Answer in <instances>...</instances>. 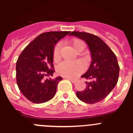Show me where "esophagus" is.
<instances>
[{
    "instance_id": "1",
    "label": "esophagus",
    "mask_w": 133,
    "mask_h": 133,
    "mask_svg": "<svg viewBox=\"0 0 133 133\" xmlns=\"http://www.w3.org/2000/svg\"><path fill=\"white\" fill-rule=\"evenodd\" d=\"M67 78V79H69V81H71L72 83H75L76 82H77V80L76 79H73V78Z\"/></svg>"
}]
</instances>
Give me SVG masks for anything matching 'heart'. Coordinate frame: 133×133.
<instances>
[{
	"instance_id": "obj_1",
	"label": "heart",
	"mask_w": 133,
	"mask_h": 133,
	"mask_svg": "<svg viewBox=\"0 0 133 133\" xmlns=\"http://www.w3.org/2000/svg\"><path fill=\"white\" fill-rule=\"evenodd\" d=\"M82 41L80 40H75L72 42V46L75 50H77L78 46ZM61 44H57L54 49V58H56L59 55V50ZM57 72L63 77L75 78L82 73L84 70V64L81 61H64L60 63L57 66Z\"/></svg>"
}]
</instances>
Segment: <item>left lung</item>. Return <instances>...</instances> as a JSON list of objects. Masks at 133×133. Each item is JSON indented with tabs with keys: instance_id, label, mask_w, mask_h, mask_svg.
Returning <instances> with one entry per match:
<instances>
[{
	"instance_id": "obj_1",
	"label": "left lung",
	"mask_w": 133,
	"mask_h": 133,
	"mask_svg": "<svg viewBox=\"0 0 133 133\" xmlns=\"http://www.w3.org/2000/svg\"><path fill=\"white\" fill-rule=\"evenodd\" d=\"M69 35L78 37L87 44L92 58L88 70L81 76L90 82H86L87 84L84 90L77 91V97L88 104L101 101L118 82L120 68L116 55L98 36L78 31L72 32Z\"/></svg>"
}]
</instances>
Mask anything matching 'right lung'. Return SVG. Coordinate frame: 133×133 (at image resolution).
<instances>
[{
	"label": "right lung",
	"mask_w": 133,
	"mask_h": 133,
	"mask_svg": "<svg viewBox=\"0 0 133 133\" xmlns=\"http://www.w3.org/2000/svg\"><path fill=\"white\" fill-rule=\"evenodd\" d=\"M70 31L47 32L38 35L26 46L16 62V77L18 89L32 103L39 104L52 99L58 83L63 79L52 76L55 46Z\"/></svg>",
	"instance_id": "obj_1"
}]
</instances>
